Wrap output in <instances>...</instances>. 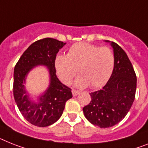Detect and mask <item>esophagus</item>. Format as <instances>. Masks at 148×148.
Returning a JSON list of instances; mask_svg holds the SVG:
<instances>
[{"label":"esophagus","mask_w":148,"mask_h":148,"mask_svg":"<svg viewBox=\"0 0 148 148\" xmlns=\"http://www.w3.org/2000/svg\"><path fill=\"white\" fill-rule=\"evenodd\" d=\"M72 93H73V96L75 97V96H77V95H79V91H76V90H74V89H73V91H72Z\"/></svg>","instance_id":"obj_1"}]
</instances>
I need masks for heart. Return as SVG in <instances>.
<instances>
[{"label": "heart", "mask_w": 148, "mask_h": 148, "mask_svg": "<svg viewBox=\"0 0 148 148\" xmlns=\"http://www.w3.org/2000/svg\"><path fill=\"white\" fill-rule=\"evenodd\" d=\"M115 58L109 47H101L89 43L73 45L67 55H58L55 59V68L60 80L70 84L76 75L75 85L92 88L101 87L110 79L114 68Z\"/></svg>", "instance_id": "1"}]
</instances>
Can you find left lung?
<instances>
[{
    "label": "left lung",
    "mask_w": 148,
    "mask_h": 148,
    "mask_svg": "<svg viewBox=\"0 0 148 148\" xmlns=\"http://www.w3.org/2000/svg\"><path fill=\"white\" fill-rule=\"evenodd\" d=\"M110 45L115 58L112 75L103 88L90 93L91 101L83 107L86 119L100 128H110L124 119L134 102L137 85L135 70L125 52L115 42Z\"/></svg>",
    "instance_id": "left-lung-1"
}]
</instances>
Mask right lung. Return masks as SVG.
<instances>
[{"label": "right lung", "mask_w": 148, "mask_h": 148, "mask_svg": "<svg viewBox=\"0 0 148 148\" xmlns=\"http://www.w3.org/2000/svg\"><path fill=\"white\" fill-rule=\"evenodd\" d=\"M66 45L57 39L46 38L32 44L16 64L13 73V96L20 113L28 122L38 127L56 123L63 114L65 104L73 97L71 89L60 82L56 75L55 59ZM37 65H45L49 71L50 84L39 98L32 101L24 84L29 71Z\"/></svg>", "instance_id": "obj_1"}]
</instances>
